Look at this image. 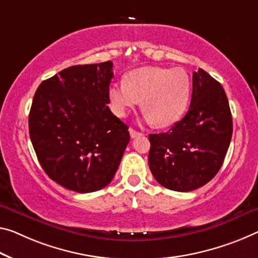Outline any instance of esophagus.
Here are the masks:
<instances>
[{
    "mask_svg": "<svg viewBox=\"0 0 258 258\" xmlns=\"http://www.w3.org/2000/svg\"><path fill=\"white\" fill-rule=\"evenodd\" d=\"M129 133H130V136H132V138L138 137V136H141V135H142V133L137 132V130H135L133 128H129Z\"/></svg>",
    "mask_w": 258,
    "mask_h": 258,
    "instance_id": "esophagus-1",
    "label": "esophagus"
}]
</instances>
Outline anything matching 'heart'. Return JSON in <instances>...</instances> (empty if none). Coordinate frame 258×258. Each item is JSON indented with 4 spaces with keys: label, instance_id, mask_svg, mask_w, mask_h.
Here are the masks:
<instances>
[{
    "label": "heart",
    "instance_id": "heart-1",
    "mask_svg": "<svg viewBox=\"0 0 258 258\" xmlns=\"http://www.w3.org/2000/svg\"><path fill=\"white\" fill-rule=\"evenodd\" d=\"M190 96V78L181 68L144 67L125 75L124 84H112L108 98L113 112L124 116L142 101L146 120L166 128L180 120Z\"/></svg>",
    "mask_w": 258,
    "mask_h": 258
}]
</instances>
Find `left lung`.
<instances>
[{"label":"left lung","instance_id":"obj_1","mask_svg":"<svg viewBox=\"0 0 258 258\" xmlns=\"http://www.w3.org/2000/svg\"><path fill=\"white\" fill-rule=\"evenodd\" d=\"M232 134V114L223 86L198 69L192 74L187 114L168 132L149 136L152 175L174 191H191L207 184L223 165Z\"/></svg>","mask_w":258,"mask_h":258}]
</instances>
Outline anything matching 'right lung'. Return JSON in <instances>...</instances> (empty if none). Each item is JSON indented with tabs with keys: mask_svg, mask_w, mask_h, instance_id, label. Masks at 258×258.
<instances>
[{
	"mask_svg": "<svg viewBox=\"0 0 258 258\" xmlns=\"http://www.w3.org/2000/svg\"><path fill=\"white\" fill-rule=\"evenodd\" d=\"M113 63L73 66L35 91L29 130L38 160L62 187L85 194L105 188L128 145V125L110 112Z\"/></svg>",
	"mask_w": 258,
	"mask_h": 258,
	"instance_id": "obj_1",
	"label": "right lung"
}]
</instances>
